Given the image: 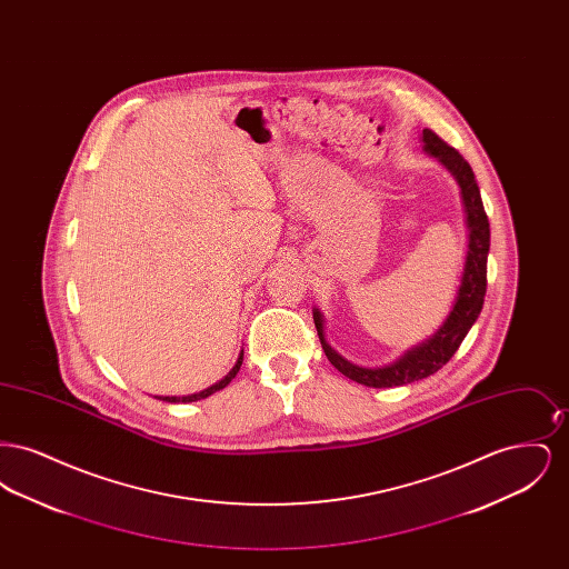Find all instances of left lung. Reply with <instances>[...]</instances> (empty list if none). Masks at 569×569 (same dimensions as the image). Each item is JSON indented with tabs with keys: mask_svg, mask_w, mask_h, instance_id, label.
I'll list each match as a JSON object with an SVG mask.
<instances>
[{
	"mask_svg": "<svg viewBox=\"0 0 569 569\" xmlns=\"http://www.w3.org/2000/svg\"><path fill=\"white\" fill-rule=\"evenodd\" d=\"M422 142H425V151H429L455 174V179L459 183L460 196H462V204H465L467 228H469V244H467V258H465L459 295H457L448 320L429 341L403 353L397 362L381 367V369H365V367H356L352 362H348L346 358H341L326 343L322 313L318 309H313V322L318 328V337H320L322 350H325L326 358L330 360V365L337 371H341L346 378L365 383L369 388L403 386V383H411V381L429 378L437 373L459 350L469 328L478 320L482 305H485V295H487L490 228H488L487 211L482 204V196H480V188L476 183L473 170L459 151L455 147H450L446 140H441L433 130H429V128L422 130Z\"/></svg>",
	"mask_w": 569,
	"mask_h": 569,
	"instance_id": "1",
	"label": "left lung"
}]
</instances>
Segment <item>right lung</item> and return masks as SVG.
Instances as JSON below:
<instances>
[{
    "label": "right lung",
    "mask_w": 569,
    "mask_h": 569,
    "mask_svg": "<svg viewBox=\"0 0 569 569\" xmlns=\"http://www.w3.org/2000/svg\"><path fill=\"white\" fill-rule=\"evenodd\" d=\"M241 365H243V352L239 356V360H237V365L232 367V371L226 376V378L221 379V381H217L213 383L211 388H207V390H202V392H196V395H188V397H158V399H162V401H168V403H191V401H200V399H207V397H211L213 392L217 390H221V388H226L232 379L237 378V373H239V369H241Z\"/></svg>",
    "instance_id": "obj_1"
}]
</instances>
